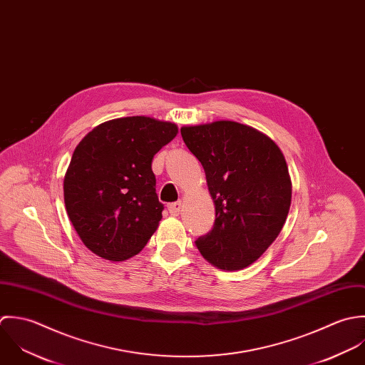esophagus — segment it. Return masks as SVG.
<instances>
[{
  "instance_id": "34e87169",
  "label": "esophagus",
  "mask_w": 365,
  "mask_h": 365,
  "mask_svg": "<svg viewBox=\"0 0 365 365\" xmlns=\"http://www.w3.org/2000/svg\"><path fill=\"white\" fill-rule=\"evenodd\" d=\"M168 210H169V213H170L172 216H178V215L180 213V210H182V202L170 203V205L168 206Z\"/></svg>"
}]
</instances>
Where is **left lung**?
Listing matches in <instances>:
<instances>
[{"label":"left lung","instance_id":"left-lung-1","mask_svg":"<svg viewBox=\"0 0 365 365\" xmlns=\"http://www.w3.org/2000/svg\"><path fill=\"white\" fill-rule=\"evenodd\" d=\"M180 134L206 172L216 206L215 225L196 247L220 269L247 268L275 241L289 213L284 153L265 134L234 121L182 127Z\"/></svg>","mask_w":365,"mask_h":365}]
</instances>
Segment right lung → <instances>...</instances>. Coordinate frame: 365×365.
<instances>
[{"label":"right lung","instance_id":"add662e5","mask_svg":"<svg viewBox=\"0 0 365 365\" xmlns=\"http://www.w3.org/2000/svg\"><path fill=\"white\" fill-rule=\"evenodd\" d=\"M176 134L172 123L137 115L103 123L76 146L63 180L65 205L96 255L124 261L145 247L163 210L152 159Z\"/></svg>","mask_w":365,"mask_h":365}]
</instances>
